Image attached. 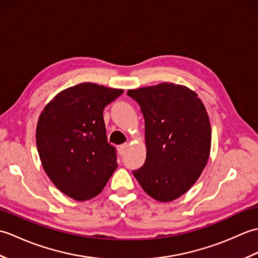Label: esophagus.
<instances>
[{
  "instance_id": "esophagus-1",
  "label": "esophagus",
  "mask_w": 258,
  "mask_h": 258,
  "mask_svg": "<svg viewBox=\"0 0 258 258\" xmlns=\"http://www.w3.org/2000/svg\"><path fill=\"white\" fill-rule=\"evenodd\" d=\"M126 149H127V143H124V144L118 146V153H119L120 156L124 155V153H125V150H126Z\"/></svg>"
}]
</instances>
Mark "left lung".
Listing matches in <instances>:
<instances>
[{
	"label": "left lung",
	"instance_id": "1",
	"mask_svg": "<svg viewBox=\"0 0 258 258\" xmlns=\"http://www.w3.org/2000/svg\"><path fill=\"white\" fill-rule=\"evenodd\" d=\"M145 120L146 160L133 171L147 194L171 202L186 193L205 167L212 130L204 104L186 86L161 83L127 91Z\"/></svg>",
	"mask_w": 258,
	"mask_h": 258
}]
</instances>
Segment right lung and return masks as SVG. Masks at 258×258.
<instances>
[{
    "label": "right lung",
    "instance_id": "right-lung-1",
    "mask_svg": "<svg viewBox=\"0 0 258 258\" xmlns=\"http://www.w3.org/2000/svg\"><path fill=\"white\" fill-rule=\"evenodd\" d=\"M123 90L81 83L59 92L36 126V147L47 176L76 201L98 195L117 167L103 111Z\"/></svg>",
    "mask_w": 258,
    "mask_h": 258
}]
</instances>
